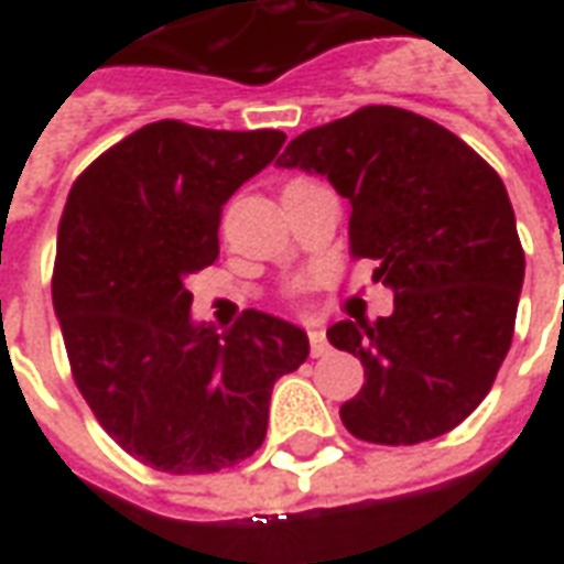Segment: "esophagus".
Listing matches in <instances>:
<instances>
[{"label":"esophagus","instance_id":"esophagus-1","mask_svg":"<svg viewBox=\"0 0 564 564\" xmlns=\"http://www.w3.org/2000/svg\"><path fill=\"white\" fill-rule=\"evenodd\" d=\"M307 341H311V356H326L329 354V341H326V332L319 326H307Z\"/></svg>","mask_w":564,"mask_h":564}]
</instances>
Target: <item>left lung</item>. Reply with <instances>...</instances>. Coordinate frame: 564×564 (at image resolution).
Instances as JSON below:
<instances>
[{"mask_svg":"<svg viewBox=\"0 0 564 564\" xmlns=\"http://www.w3.org/2000/svg\"><path fill=\"white\" fill-rule=\"evenodd\" d=\"M281 169L323 174L350 202V257L375 259L390 317L341 319L326 338L366 383L341 404L368 444L444 435L492 390L517 323L525 253L508 189L459 135L392 105L307 129Z\"/></svg>","mask_w":564,"mask_h":564,"instance_id":"1","label":"left lung"}]
</instances>
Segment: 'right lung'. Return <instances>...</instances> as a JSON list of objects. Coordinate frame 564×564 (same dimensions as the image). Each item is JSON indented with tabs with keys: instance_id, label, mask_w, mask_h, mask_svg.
<instances>
[{
	"instance_id": "right-lung-1",
	"label": "right lung",
	"mask_w": 564,
	"mask_h": 564,
	"mask_svg": "<svg viewBox=\"0 0 564 564\" xmlns=\"http://www.w3.org/2000/svg\"><path fill=\"white\" fill-rule=\"evenodd\" d=\"M283 141L160 120L72 184L51 283L72 378L105 432L156 471L253 456L274 383L307 359L305 332L262 311L220 335L189 319L186 278L220 253L223 205Z\"/></svg>"
}]
</instances>
